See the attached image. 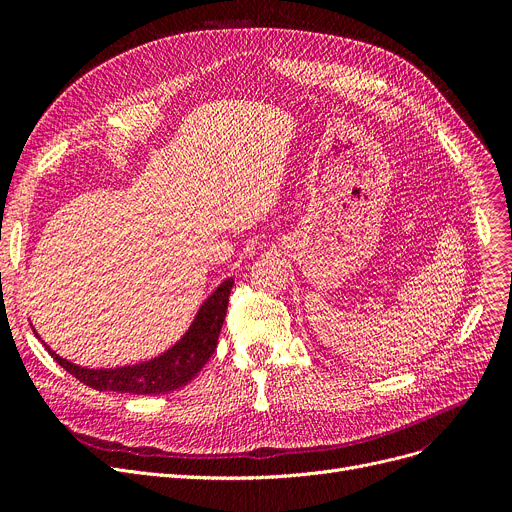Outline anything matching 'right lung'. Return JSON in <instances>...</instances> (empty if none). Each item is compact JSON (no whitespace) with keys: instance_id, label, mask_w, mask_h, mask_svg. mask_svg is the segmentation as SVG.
Segmentation results:
<instances>
[{"instance_id":"1","label":"right lung","mask_w":512,"mask_h":512,"mask_svg":"<svg viewBox=\"0 0 512 512\" xmlns=\"http://www.w3.org/2000/svg\"><path fill=\"white\" fill-rule=\"evenodd\" d=\"M232 284L234 280L228 278L209 294L199 307L191 328L184 332V336L174 346H170L159 357L141 361L137 365L110 369L80 367L76 363H70L68 359H62L43 340L41 342L53 359L70 375H74L78 382L87 384L89 388H95L99 392L112 390L128 394H166L191 382L213 355L226 317ZM33 332L39 338L35 328Z\"/></svg>"}]
</instances>
